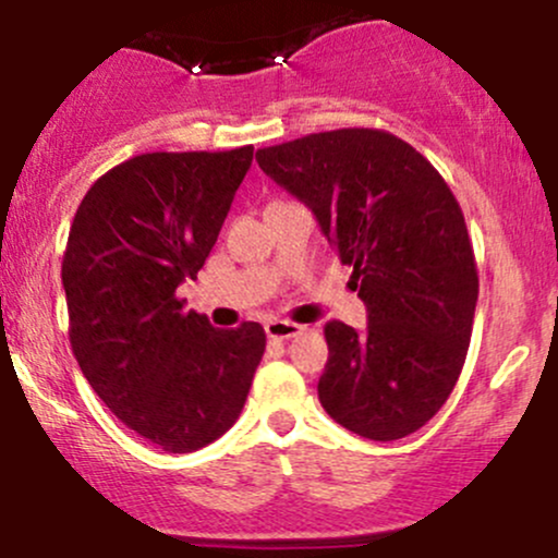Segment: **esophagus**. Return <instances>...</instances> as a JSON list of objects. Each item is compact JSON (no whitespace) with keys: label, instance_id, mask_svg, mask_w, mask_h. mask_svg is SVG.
<instances>
[{"label":"esophagus","instance_id":"obj_1","mask_svg":"<svg viewBox=\"0 0 558 558\" xmlns=\"http://www.w3.org/2000/svg\"><path fill=\"white\" fill-rule=\"evenodd\" d=\"M301 330H304L301 325L288 323V319H267L265 323L267 338H272V341H288V338L299 336Z\"/></svg>","mask_w":558,"mask_h":558}]
</instances>
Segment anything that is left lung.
I'll list each match as a JSON object with an SVG mask.
<instances>
[{
	"label": "left lung",
	"instance_id": "1",
	"mask_svg": "<svg viewBox=\"0 0 558 558\" xmlns=\"http://www.w3.org/2000/svg\"><path fill=\"white\" fill-rule=\"evenodd\" d=\"M304 202L367 306V330L325 325L319 403L369 440H399L438 414L470 349L477 267L462 207L414 146L377 128L310 133L257 151Z\"/></svg>",
	"mask_w": 558,
	"mask_h": 558
}]
</instances>
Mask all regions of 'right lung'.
Instances as JSON below:
<instances>
[{
	"instance_id": "obj_1",
	"label": "right lung",
	"mask_w": 558,
	"mask_h": 558,
	"mask_svg": "<svg viewBox=\"0 0 558 558\" xmlns=\"http://www.w3.org/2000/svg\"><path fill=\"white\" fill-rule=\"evenodd\" d=\"M254 146L125 159L83 196L62 257L70 345L88 386L170 453L213 444L239 420L265 330L213 328L178 286L213 252Z\"/></svg>"
}]
</instances>
